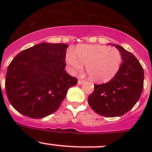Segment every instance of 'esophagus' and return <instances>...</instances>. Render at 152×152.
I'll use <instances>...</instances> for the list:
<instances>
[{"label": "esophagus", "mask_w": 152, "mask_h": 152, "mask_svg": "<svg viewBox=\"0 0 152 152\" xmlns=\"http://www.w3.org/2000/svg\"><path fill=\"white\" fill-rule=\"evenodd\" d=\"M84 82H85V81L81 80V79H79V80L78 81V84H79V85H82V84H83Z\"/></svg>", "instance_id": "obj_1"}]
</instances>
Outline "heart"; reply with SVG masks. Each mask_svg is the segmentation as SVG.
Segmentation results:
<instances>
[{
  "label": "heart",
  "mask_w": 152,
  "mask_h": 152,
  "mask_svg": "<svg viewBox=\"0 0 152 152\" xmlns=\"http://www.w3.org/2000/svg\"><path fill=\"white\" fill-rule=\"evenodd\" d=\"M66 61L70 73L83 69L94 82L109 80L118 72L122 62L121 52L115 47L100 45H82L74 50H69Z\"/></svg>",
  "instance_id": "obj_1"
}]
</instances>
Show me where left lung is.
<instances>
[{
	"label": "left lung",
	"mask_w": 152,
	"mask_h": 152,
	"mask_svg": "<svg viewBox=\"0 0 152 152\" xmlns=\"http://www.w3.org/2000/svg\"><path fill=\"white\" fill-rule=\"evenodd\" d=\"M110 45L118 49L123 62L110 82L94 85L88 104L100 115L112 118L123 115L137 103L143 90L144 72L131 52L120 45Z\"/></svg>",
	"instance_id": "1"
}]
</instances>
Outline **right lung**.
Segmentation results:
<instances>
[{
  "label": "right lung",
  "instance_id": "right-lung-1",
  "mask_svg": "<svg viewBox=\"0 0 152 152\" xmlns=\"http://www.w3.org/2000/svg\"><path fill=\"white\" fill-rule=\"evenodd\" d=\"M67 45L38 44L18 53L7 72L5 89L12 107L23 115L42 118L59 109L77 79L65 70Z\"/></svg>",
  "mask_w": 152,
  "mask_h": 152
}]
</instances>
